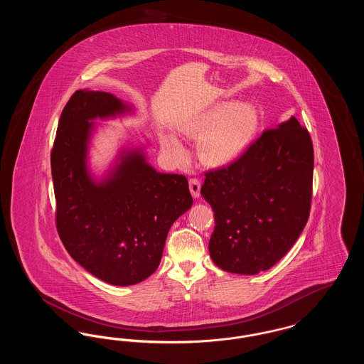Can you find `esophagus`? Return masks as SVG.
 Listing matches in <instances>:
<instances>
[{"instance_id": "esophagus-1", "label": "esophagus", "mask_w": 364, "mask_h": 364, "mask_svg": "<svg viewBox=\"0 0 364 364\" xmlns=\"http://www.w3.org/2000/svg\"><path fill=\"white\" fill-rule=\"evenodd\" d=\"M190 191L193 198H198L200 195V181L196 177L190 178Z\"/></svg>"}]
</instances>
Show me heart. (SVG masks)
<instances>
[{
	"mask_svg": "<svg viewBox=\"0 0 364 364\" xmlns=\"http://www.w3.org/2000/svg\"><path fill=\"white\" fill-rule=\"evenodd\" d=\"M258 125L259 113L252 105L225 102L210 109L186 131L193 138H200L199 153L206 162L224 165L242 156ZM162 143L174 158L186 156V149L173 136H166Z\"/></svg>",
	"mask_w": 364,
	"mask_h": 364,
	"instance_id": "b5f03b06",
	"label": "heart"
}]
</instances>
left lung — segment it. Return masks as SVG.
I'll return each instance as SVG.
<instances>
[{"instance_id":"8db88e82","label":"left lung","mask_w":364,"mask_h":364,"mask_svg":"<svg viewBox=\"0 0 364 364\" xmlns=\"http://www.w3.org/2000/svg\"><path fill=\"white\" fill-rule=\"evenodd\" d=\"M312 173L311 136L296 117L264 129L229 165L205 172L200 193L215 220L213 262L244 276L274 266L309 221Z\"/></svg>"}]
</instances>
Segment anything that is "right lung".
Wrapping results in <instances>:
<instances>
[{"instance_id":"right-lung-1","label":"right lung","mask_w":364,"mask_h":364,"mask_svg":"<svg viewBox=\"0 0 364 364\" xmlns=\"http://www.w3.org/2000/svg\"><path fill=\"white\" fill-rule=\"evenodd\" d=\"M125 109L105 91L77 90L63 109L53 144L55 228L70 257L113 285H134L158 267L168 232L192 206L187 177L159 173L141 154H128L95 184L86 169L91 122Z\"/></svg>"}]
</instances>
